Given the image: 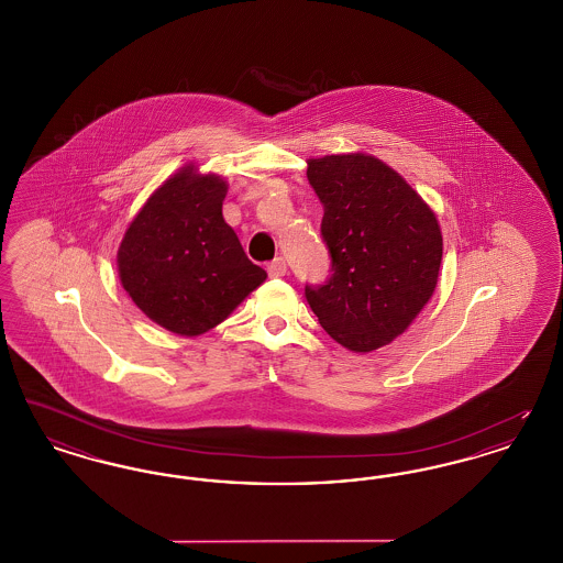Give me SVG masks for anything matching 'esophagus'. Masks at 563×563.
Wrapping results in <instances>:
<instances>
[{
	"mask_svg": "<svg viewBox=\"0 0 563 563\" xmlns=\"http://www.w3.org/2000/svg\"><path fill=\"white\" fill-rule=\"evenodd\" d=\"M268 274L272 278H280L287 274V262L283 257H276L274 262L268 264Z\"/></svg>",
	"mask_w": 563,
	"mask_h": 563,
	"instance_id": "esophagus-1",
	"label": "esophagus"
}]
</instances>
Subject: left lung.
Masks as SVG:
<instances>
[{
  "mask_svg": "<svg viewBox=\"0 0 563 563\" xmlns=\"http://www.w3.org/2000/svg\"><path fill=\"white\" fill-rule=\"evenodd\" d=\"M306 175L322 202V239L333 264L329 283L306 287V299L344 349H382L434 294L443 257L437 214L372 154L310 158Z\"/></svg>",
  "mask_w": 563,
  "mask_h": 563,
  "instance_id": "obj_1",
  "label": "left lung"
}]
</instances>
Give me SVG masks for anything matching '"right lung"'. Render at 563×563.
Returning a JSON list of instances; mask_svg holds the SVG:
<instances>
[{
    "label": "right lung",
    "instance_id": "1",
    "mask_svg": "<svg viewBox=\"0 0 563 563\" xmlns=\"http://www.w3.org/2000/svg\"><path fill=\"white\" fill-rule=\"evenodd\" d=\"M225 194L221 175L189 162L154 189L118 246L124 291L170 333H207L268 278L225 223Z\"/></svg>",
    "mask_w": 563,
    "mask_h": 563
}]
</instances>
